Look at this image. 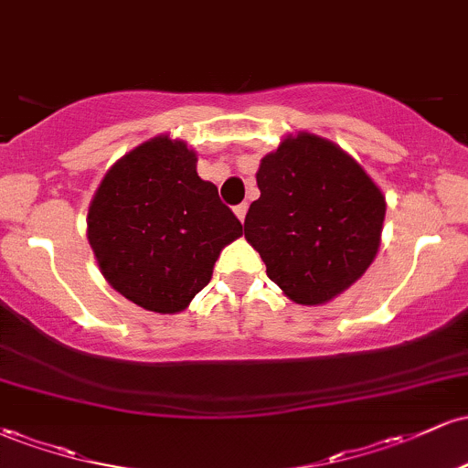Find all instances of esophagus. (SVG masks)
<instances>
[{"label":"esophagus","mask_w":468,"mask_h":468,"mask_svg":"<svg viewBox=\"0 0 468 468\" xmlns=\"http://www.w3.org/2000/svg\"><path fill=\"white\" fill-rule=\"evenodd\" d=\"M233 211H235V216H238L239 222H244V218H246V211H249V204H238V207H235Z\"/></svg>","instance_id":"obj_1"}]
</instances>
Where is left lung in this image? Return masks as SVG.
<instances>
[{
    "mask_svg": "<svg viewBox=\"0 0 468 468\" xmlns=\"http://www.w3.org/2000/svg\"><path fill=\"white\" fill-rule=\"evenodd\" d=\"M261 196L244 238L288 299L324 305L374 261L385 196L350 154L310 132L288 133L257 169Z\"/></svg>",
    "mask_w": 468,
    "mask_h": 468,
    "instance_id": "obj_1",
    "label": "left lung"
}]
</instances>
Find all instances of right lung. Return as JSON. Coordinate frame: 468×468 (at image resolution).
Here are the masks:
<instances>
[{"label":"right lung","mask_w":468,"mask_h":468,"mask_svg":"<svg viewBox=\"0 0 468 468\" xmlns=\"http://www.w3.org/2000/svg\"><path fill=\"white\" fill-rule=\"evenodd\" d=\"M197 155L169 133L107 169L88 208V241L105 282L149 313L176 314L211 282L219 252L241 235Z\"/></svg>","instance_id":"1"}]
</instances>
